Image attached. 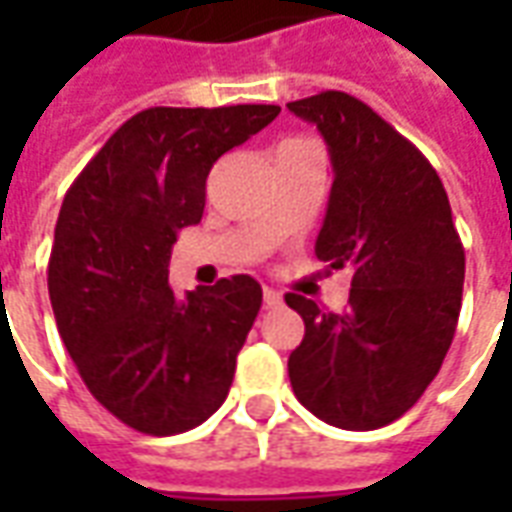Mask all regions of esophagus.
<instances>
[{"instance_id": "obj_1", "label": "esophagus", "mask_w": 512, "mask_h": 512, "mask_svg": "<svg viewBox=\"0 0 512 512\" xmlns=\"http://www.w3.org/2000/svg\"><path fill=\"white\" fill-rule=\"evenodd\" d=\"M263 304H266V310H277L282 307V293L274 288H263Z\"/></svg>"}]
</instances>
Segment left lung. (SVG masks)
<instances>
[{"instance_id": "1", "label": "left lung", "mask_w": 512, "mask_h": 512, "mask_svg": "<svg viewBox=\"0 0 512 512\" xmlns=\"http://www.w3.org/2000/svg\"><path fill=\"white\" fill-rule=\"evenodd\" d=\"M288 109L321 131L332 158L315 255L351 271L343 312L285 296L304 318L290 384L334 428H384L436 378L458 326L466 257L450 200L428 158L354 95L326 90Z\"/></svg>"}]
</instances>
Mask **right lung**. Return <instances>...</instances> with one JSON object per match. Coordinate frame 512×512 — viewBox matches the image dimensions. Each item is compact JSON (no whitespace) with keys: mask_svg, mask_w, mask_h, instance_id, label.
I'll return each instance as SVG.
<instances>
[{"mask_svg":"<svg viewBox=\"0 0 512 512\" xmlns=\"http://www.w3.org/2000/svg\"><path fill=\"white\" fill-rule=\"evenodd\" d=\"M279 106H153L109 136L73 180L54 227L49 299L93 397L128 428L172 436L222 406L263 290L249 274L178 299L169 255L197 224L208 172Z\"/></svg>","mask_w":512,"mask_h":512,"instance_id":"1","label":"right lung"}]
</instances>
